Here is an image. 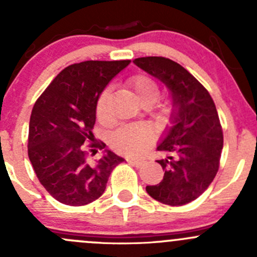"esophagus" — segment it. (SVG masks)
Returning <instances> with one entry per match:
<instances>
[{
	"instance_id": "1",
	"label": "esophagus",
	"mask_w": 257,
	"mask_h": 257,
	"mask_svg": "<svg viewBox=\"0 0 257 257\" xmlns=\"http://www.w3.org/2000/svg\"><path fill=\"white\" fill-rule=\"evenodd\" d=\"M129 163H132L133 165H136V167H141L142 164L144 163V159H138V158H128Z\"/></svg>"
}]
</instances>
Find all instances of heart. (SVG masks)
<instances>
[{
	"instance_id": "heart-1",
	"label": "heart",
	"mask_w": 257,
	"mask_h": 257,
	"mask_svg": "<svg viewBox=\"0 0 257 257\" xmlns=\"http://www.w3.org/2000/svg\"><path fill=\"white\" fill-rule=\"evenodd\" d=\"M132 89L137 99L143 103H153L159 94L157 82L150 77L137 76L132 79ZM108 99L109 90H104L98 98L97 115L99 120H108ZM152 139V132L144 125H124L119 128L112 137V145L115 150L125 154H138Z\"/></svg>"
}]
</instances>
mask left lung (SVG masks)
I'll use <instances>...</instances> for the list:
<instances>
[{"label":"left lung","instance_id":"1","mask_svg":"<svg viewBox=\"0 0 257 257\" xmlns=\"http://www.w3.org/2000/svg\"><path fill=\"white\" fill-rule=\"evenodd\" d=\"M134 64L164 83L172 93V126L165 129L157 149L164 170L159 184L147 193L170 206L185 205L201 195L219 170L224 137L211 95L193 74L164 57H142Z\"/></svg>","mask_w":257,"mask_h":257}]
</instances>
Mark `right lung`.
Returning a JSON list of instances; mask_svg holds the SVG:
<instances>
[{
    "mask_svg": "<svg viewBox=\"0 0 257 257\" xmlns=\"http://www.w3.org/2000/svg\"><path fill=\"white\" fill-rule=\"evenodd\" d=\"M131 61H85L64 68L46 88L32 109L28 133V158L40 183L59 203L87 205L105 190L108 178L124 159L105 149L90 161L84 143L93 154L104 149L92 131L99 95Z\"/></svg>",
    "mask_w": 257,
    "mask_h": 257,
    "instance_id": "right-lung-1",
    "label": "right lung"
}]
</instances>
